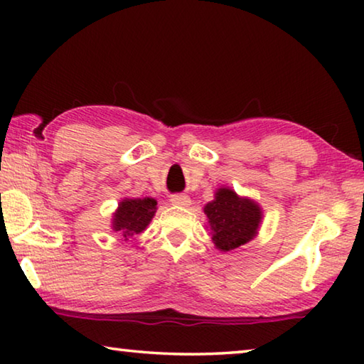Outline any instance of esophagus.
Wrapping results in <instances>:
<instances>
[{
  "mask_svg": "<svg viewBox=\"0 0 364 364\" xmlns=\"http://www.w3.org/2000/svg\"><path fill=\"white\" fill-rule=\"evenodd\" d=\"M170 202L173 205L188 207L191 204V199H189V196H186V194H173L170 197Z\"/></svg>",
  "mask_w": 364,
  "mask_h": 364,
  "instance_id": "34e87169",
  "label": "esophagus"
}]
</instances>
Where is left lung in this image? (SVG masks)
I'll return each instance as SVG.
<instances>
[{
  "label": "left lung",
  "mask_w": 364,
  "mask_h": 364,
  "mask_svg": "<svg viewBox=\"0 0 364 364\" xmlns=\"http://www.w3.org/2000/svg\"><path fill=\"white\" fill-rule=\"evenodd\" d=\"M212 242L220 252H231L250 242L260 230L263 210L258 202L241 197L236 191L221 186L215 199L204 205Z\"/></svg>",
  "instance_id": "obj_1"
}]
</instances>
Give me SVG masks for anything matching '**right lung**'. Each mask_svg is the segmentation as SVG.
<instances>
[{"label": "right lung", "mask_w": 364, "mask_h": 364, "mask_svg": "<svg viewBox=\"0 0 364 364\" xmlns=\"http://www.w3.org/2000/svg\"><path fill=\"white\" fill-rule=\"evenodd\" d=\"M157 212V200L152 197H125L112 213V231L119 234L122 241H128L134 234L143 232Z\"/></svg>", "instance_id": "1"}]
</instances>
